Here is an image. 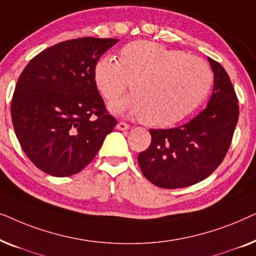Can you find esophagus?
Returning a JSON list of instances; mask_svg holds the SVG:
<instances>
[{
    "mask_svg": "<svg viewBox=\"0 0 256 256\" xmlns=\"http://www.w3.org/2000/svg\"><path fill=\"white\" fill-rule=\"evenodd\" d=\"M116 128L118 129V130H128V129L130 128V126H129L128 124H126V122H124V121H120L116 124Z\"/></svg>",
    "mask_w": 256,
    "mask_h": 256,
    "instance_id": "obj_1",
    "label": "esophagus"
}]
</instances>
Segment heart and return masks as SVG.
Returning a JSON list of instances; mask_svg holds the SVG:
<instances>
[{
    "instance_id": "1",
    "label": "heart",
    "mask_w": 256,
    "mask_h": 256,
    "mask_svg": "<svg viewBox=\"0 0 256 256\" xmlns=\"http://www.w3.org/2000/svg\"><path fill=\"white\" fill-rule=\"evenodd\" d=\"M93 76L108 102L116 101L129 84L132 93L113 104L112 110L142 118L155 127L183 120L202 102L213 82L211 68L202 59L148 40L126 45L118 60L100 58Z\"/></svg>"
}]
</instances>
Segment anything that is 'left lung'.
I'll list each match as a JSON object with an SVG mask.
<instances>
[{
    "label": "left lung",
    "mask_w": 256,
    "mask_h": 256,
    "mask_svg": "<svg viewBox=\"0 0 256 256\" xmlns=\"http://www.w3.org/2000/svg\"><path fill=\"white\" fill-rule=\"evenodd\" d=\"M214 80L208 106L188 124L150 129L152 143L138 154L142 174L154 185L180 188L208 177L225 158L239 118L236 90L225 68L208 58Z\"/></svg>",
    "instance_id": "left-lung-1"
}]
</instances>
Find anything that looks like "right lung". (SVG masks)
<instances>
[{
  "label": "right lung",
  "instance_id": "1",
  "mask_svg": "<svg viewBox=\"0 0 256 256\" xmlns=\"http://www.w3.org/2000/svg\"><path fill=\"white\" fill-rule=\"evenodd\" d=\"M114 38L65 40L31 59L17 80L12 118L23 152L56 177L78 174L92 162L116 120L94 82V66Z\"/></svg>",
  "mask_w": 256,
  "mask_h": 256
}]
</instances>
